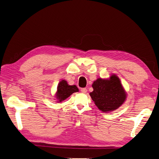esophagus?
Here are the masks:
<instances>
[{"label":"esophagus","mask_w":159,"mask_h":159,"mask_svg":"<svg viewBox=\"0 0 159 159\" xmlns=\"http://www.w3.org/2000/svg\"><path fill=\"white\" fill-rule=\"evenodd\" d=\"M80 91L82 93H86L87 92V89L86 88H81L80 89Z\"/></svg>","instance_id":"1"}]
</instances>
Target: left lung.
<instances>
[{
    "instance_id": "obj_1",
    "label": "left lung",
    "mask_w": 159,
    "mask_h": 159,
    "mask_svg": "<svg viewBox=\"0 0 159 159\" xmlns=\"http://www.w3.org/2000/svg\"><path fill=\"white\" fill-rule=\"evenodd\" d=\"M92 87L93 91L89 93V95L103 112L116 110L126 99V92L116 75H112L109 79H98L93 82Z\"/></svg>"
}]
</instances>
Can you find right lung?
<instances>
[{"instance_id":"obj_1","label":"right lung","mask_w":159,"mask_h":159,"mask_svg":"<svg viewBox=\"0 0 159 159\" xmlns=\"http://www.w3.org/2000/svg\"><path fill=\"white\" fill-rule=\"evenodd\" d=\"M77 92H79V89L75 85L70 86L67 84L66 80H61L58 85L57 92L56 93L57 102H61L66 99L72 93Z\"/></svg>"}]
</instances>
